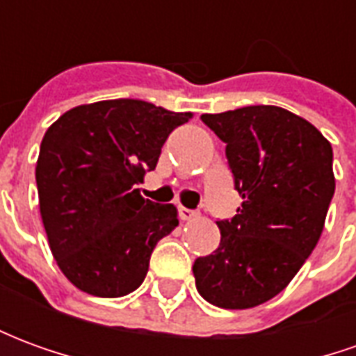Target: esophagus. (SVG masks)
<instances>
[{
	"label": "esophagus",
	"instance_id": "obj_1",
	"mask_svg": "<svg viewBox=\"0 0 356 356\" xmlns=\"http://www.w3.org/2000/svg\"><path fill=\"white\" fill-rule=\"evenodd\" d=\"M179 217L183 219V221H188V219H193V217H196V211L194 209H188V208H179Z\"/></svg>",
	"mask_w": 356,
	"mask_h": 356
}]
</instances>
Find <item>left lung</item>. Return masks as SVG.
<instances>
[{
    "instance_id": "left-lung-1",
    "label": "left lung",
    "mask_w": 356,
    "mask_h": 356,
    "mask_svg": "<svg viewBox=\"0 0 356 356\" xmlns=\"http://www.w3.org/2000/svg\"><path fill=\"white\" fill-rule=\"evenodd\" d=\"M202 122L227 145L242 206L217 221L216 252L194 261L196 290L211 305L250 309L280 293L313 254L336 191L332 145L280 106L202 114Z\"/></svg>"
}]
</instances>
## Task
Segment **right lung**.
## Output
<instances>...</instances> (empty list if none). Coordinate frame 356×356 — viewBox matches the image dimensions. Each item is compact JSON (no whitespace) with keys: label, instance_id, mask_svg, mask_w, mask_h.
Instances as JSON below:
<instances>
[{"label":"right lung","instance_id":"1","mask_svg":"<svg viewBox=\"0 0 356 356\" xmlns=\"http://www.w3.org/2000/svg\"><path fill=\"white\" fill-rule=\"evenodd\" d=\"M191 112L139 99L68 110L45 131L35 165L42 221L55 261L97 298L137 290L158 240L179 225L173 204L145 200L139 183Z\"/></svg>","mask_w":356,"mask_h":356}]
</instances>
